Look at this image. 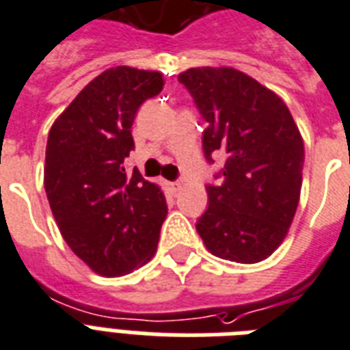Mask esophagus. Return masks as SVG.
<instances>
[{"instance_id": "34e87169", "label": "esophagus", "mask_w": 350, "mask_h": 350, "mask_svg": "<svg viewBox=\"0 0 350 350\" xmlns=\"http://www.w3.org/2000/svg\"><path fill=\"white\" fill-rule=\"evenodd\" d=\"M167 186H170V189H172L173 193H177L178 189H180V183H178V180H175V183H170Z\"/></svg>"}]
</instances>
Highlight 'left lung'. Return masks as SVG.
Wrapping results in <instances>:
<instances>
[{
	"label": "left lung",
	"instance_id": "left-lung-1",
	"mask_svg": "<svg viewBox=\"0 0 350 350\" xmlns=\"http://www.w3.org/2000/svg\"><path fill=\"white\" fill-rule=\"evenodd\" d=\"M178 83L191 94L208 128L204 157L224 166L208 184V209L197 231L209 253L256 264L286 239L301 189L304 141L286 103L234 68H189Z\"/></svg>",
	"mask_w": 350,
	"mask_h": 350
}]
</instances>
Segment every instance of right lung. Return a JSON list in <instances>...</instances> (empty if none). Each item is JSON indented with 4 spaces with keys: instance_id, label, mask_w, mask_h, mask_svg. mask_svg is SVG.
<instances>
[{
    "instance_id": "1",
    "label": "right lung",
    "mask_w": 350,
    "mask_h": 350,
    "mask_svg": "<svg viewBox=\"0 0 350 350\" xmlns=\"http://www.w3.org/2000/svg\"><path fill=\"white\" fill-rule=\"evenodd\" d=\"M162 74L108 68L79 92L50 128L44 191L64 242L90 269L121 276L157 250L167 215L164 193L128 173L139 106L159 96Z\"/></svg>"
}]
</instances>
